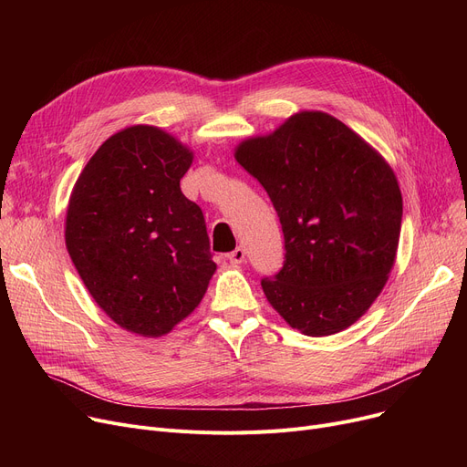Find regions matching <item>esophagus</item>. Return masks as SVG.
I'll return each mask as SVG.
<instances>
[{
	"mask_svg": "<svg viewBox=\"0 0 467 467\" xmlns=\"http://www.w3.org/2000/svg\"><path fill=\"white\" fill-rule=\"evenodd\" d=\"M227 259H229L233 265H240V263H244V259H246V250L238 246L236 250H233L231 254H227Z\"/></svg>",
	"mask_w": 467,
	"mask_h": 467,
	"instance_id": "esophagus-1",
	"label": "esophagus"
}]
</instances>
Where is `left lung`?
Returning <instances> with one entry per match:
<instances>
[{
  "mask_svg": "<svg viewBox=\"0 0 467 467\" xmlns=\"http://www.w3.org/2000/svg\"><path fill=\"white\" fill-rule=\"evenodd\" d=\"M234 159L280 217L285 261L263 278L266 301L308 337L356 324L394 268L403 199L394 170L358 132L324 111H299Z\"/></svg>",
  "mask_w": 467,
  "mask_h": 467,
  "instance_id": "left-lung-1",
  "label": "left lung"
}]
</instances>
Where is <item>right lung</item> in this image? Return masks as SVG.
<instances>
[{"mask_svg": "<svg viewBox=\"0 0 467 467\" xmlns=\"http://www.w3.org/2000/svg\"><path fill=\"white\" fill-rule=\"evenodd\" d=\"M194 153L153 125L109 136L69 194L66 248L111 320L162 337L199 306L217 265L202 210L182 192Z\"/></svg>", "mask_w": 467, "mask_h": 467, "instance_id": "right-lung-1", "label": "right lung"}]
</instances>
